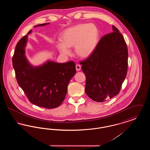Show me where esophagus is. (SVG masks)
<instances>
[{
  "label": "esophagus",
  "mask_w": 150,
  "mask_h": 150,
  "mask_svg": "<svg viewBox=\"0 0 150 150\" xmlns=\"http://www.w3.org/2000/svg\"><path fill=\"white\" fill-rule=\"evenodd\" d=\"M76 70L77 71H79L81 70V66L80 64H76Z\"/></svg>",
  "instance_id": "obj_1"
}]
</instances>
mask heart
<instances>
[{
    "mask_svg": "<svg viewBox=\"0 0 150 150\" xmlns=\"http://www.w3.org/2000/svg\"><path fill=\"white\" fill-rule=\"evenodd\" d=\"M100 30L94 23H79L64 30L60 36L61 43L57 48L63 56H69V48L74 47L76 56L86 58L90 57L96 50L99 42Z\"/></svg>",
    "mask_w": 150,
    "mask_h": 150,
    "instance_id": "1",
    "label": "heart"
}]
</instances>
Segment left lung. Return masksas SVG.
Instances as JSON below:
<instances>
[{
	"label": "left lung",
	"instance_id": "8db88e82",
	"mask_svg": "<svg viewBox=\"0 0 150 150\" xmlns=\"http://www.w3.org/2000/svg\"><path fill=\"white\" fill-rule=\"evenodd\" d=\"M128 52L119 30L103 36L93 54L80 62L86 76L85 92L92 100L102 102L119 93L127 74Z\"/></svg>",
	"mask_w": 150,
	"mask_h": 150
}]
</instances>
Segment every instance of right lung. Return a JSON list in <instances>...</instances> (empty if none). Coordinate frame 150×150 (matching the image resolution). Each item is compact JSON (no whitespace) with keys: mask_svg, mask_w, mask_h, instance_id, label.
Instances as JSON below:
<instances>
[{"mask_svg":"<svg viewBox=\"0 0 150 150\" xmlns=\"http://www.w3.org/2000/svg\"><path fill=\"white\" fill-rule=\"evenodd\" d=\"M31 32L30 30L21 38L15 48L12 63L17 81L33 104L46 108H56L64 101L69 83L76 74L75 64L73 61L57 63L50 60L39 66L31 64L25 54V48Z\"/></svg>","mask_w":150,"mask_h":150,"instance_id":"add662e5","label":"right lung"}]
</instances>
